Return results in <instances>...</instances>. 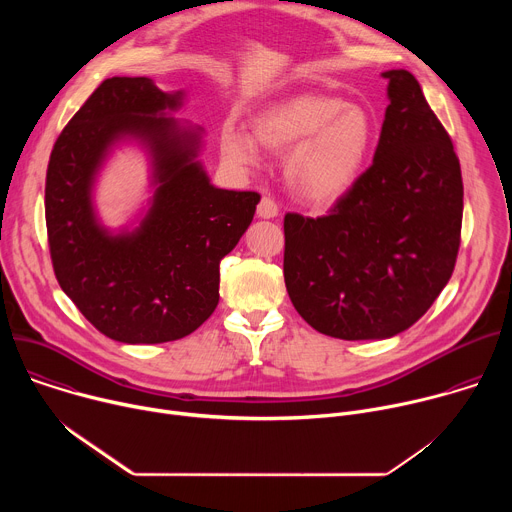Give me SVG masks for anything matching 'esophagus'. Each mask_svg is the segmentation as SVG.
Instances as JSON below:
<instances>
[{
    "label": "esophagus",
    "mask_w": 512,
    "mask_h": 512,
    "mask_svg": "<svg viewBox=\"0 0 512 512\" xmlns=\"http://www.w3.org/2000/svg\"><path fill=\"white\" fill-rule=\"evenodd\" d=\"M277 214H279L277 202L273 198H269V196H263L259 206H257V216L259 218H275Z\"/></svg>",
    "instance_id": "esophagus-1"
}]
</instances>
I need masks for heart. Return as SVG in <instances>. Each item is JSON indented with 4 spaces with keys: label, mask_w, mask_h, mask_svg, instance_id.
Segmentation results:
<instances>
[{
    "label": "heart",
    "mask_w": 512,
    "mask_h": 512,
    "mask_svg": "<svg viewBox=\"0 0 512 512\" xmlns=\"http://www.w3.org/2000/svg\"><path fill=\"white\" fill-rule=\"evenodd\" d=\"M253 137L239 129L223 131V154L239 166H253L261 148L285 158V178L300 198L330 204L354 184L373 141L371 115L332 95L302 93L259 111Z\"/></svg>",
    "instance_id": "b5f03b06"
}]
</instances>
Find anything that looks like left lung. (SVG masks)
<instances>
[{
    "mask_svg": "<svg viewBox=\"0 0 512 512\" xmlns=\"http://www.w3.org/2000/svg\"><path fill=\"white\" fill-rule=\"evenodd\" d=\"M389 107L373 164L326 216L287 212L283 277L318 332L391 338L413 326L450 281L464 184L454 143L409 70H387Z\"/></svg>",
    "mask_w": 512,
    "mask_h": 512,
    "instance_id": "8db88e82",
    "label": "left lung"
}]
</instances>
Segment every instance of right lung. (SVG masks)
Listing matches in <instances>:
<instances>
[{
    "label": "right lung",
    "mask_w": 512,
    "mask_h": 512,
    "mask_svg": "<svg viewBox=\"0 0 512 512\" xmlns=\"http://www.w3.org/2000/svg\"><path fill=\"white\" fill-rule=\"evenodd\" d=\"M152 79H105L58 135L46 172V231L54 275L79 312L107 338L160 344L192 334L218 304L221 261L253 221L257 192L214 188L196 162L200 131ZM131 134L149 143L159 188L133 234L109 236L90 188L110 145Z\"/></svg>",
    "instance_id": "right-lung-1"
}]
</instances>
